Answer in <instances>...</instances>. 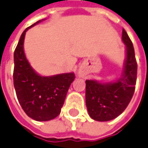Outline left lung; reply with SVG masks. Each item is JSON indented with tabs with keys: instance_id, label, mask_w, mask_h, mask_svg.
Returning a JSON list of instances; mask_svg holds the SVG:
<instances>
[{
	"instance_id": "1",
	"label": "left lung",
	"mask_w": 148,
	"mask_h": 148,
	"mask_svg": "<svg viewBox=\"0 0 148 148\" xmlns=\"http://www.w3.org/2000/svg\"><path fill=\"white\" fill-rule=\"evenodd\" d=\"M122 41L126 58L123 74L112 82L86 80V105L92 119L99 121L112 120L124 112L132 99L137 79V62L131 40L124 29Z\"/></svg>"
}]
</instances>
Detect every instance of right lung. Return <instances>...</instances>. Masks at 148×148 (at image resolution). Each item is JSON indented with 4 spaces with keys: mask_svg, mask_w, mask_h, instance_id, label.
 <instances>
[{
    "mask_svg": "<svg viewBox=\"0 0 148 148\" xmlns=\"http://www.w3.org/2000/svg\"><path fill=\"white\" fill-rule=\"evenodd\" d=\"M22 34L14 54V86L19 103L28 116L38 121L57 117L64 104L67 91L74 80V73H65L45 77L38 74L28 62L24 53L26 32Z\"/></svg>",
    "mask_w": 148,
    "mask_h": 148,
    "instance_id": "obj_1",
    "label": "right lung"
}]
</instances>
